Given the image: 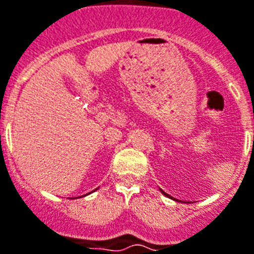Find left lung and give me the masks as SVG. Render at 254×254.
<instances>
[{
    "label": "left lung",
    "mask_w": 254,
    "mask_h": 254,
    "mask_svg": "<svg viewBox=\"0 0 254 254\" xmlns=\"http://www.w3.org/2000/svg\"><path fill=\"white\" fill-rule=\"evenodd\" d=\"M165 194H166V193H165ZM166 196H168V194H166Z\"/></svg>",
    "instance_id": "8db88e82"
}]
</instances>
